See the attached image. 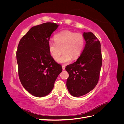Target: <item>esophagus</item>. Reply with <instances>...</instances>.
Masks as SVG:
<instances>
[{"mask_svg":"<svg viewBox=\"0 0 124 124\" xmlns=\"http://www.w3.org/2000/svg\"><path fill=\"white\" fill-rule=\"evenodd\" d=\"M65 66H64V65H62V70H64L65 69Z\"/></svg>","mask_w":124,"mask_h":124,"instance_id":"1","label":"esophagus"}]
</instances>
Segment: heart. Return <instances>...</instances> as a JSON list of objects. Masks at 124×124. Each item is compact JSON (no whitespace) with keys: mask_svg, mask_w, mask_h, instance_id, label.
<instances>
[{"mask_svg":"<svg viewBox=\"0 0 124 124\" xmlns=\"http://www.w3.org/2000/svg\"><path fill=\"white\" fill-rule=\"evenodd\" d=\"M55 41L48 42V50L52 57L61 63H67L71 61L72 57L77 59L83 52L85 44V38L80 33H76L65 30L57 33L54 36ZM63 50H62V48Z\"/></svg>","mask_w":124,"mask_h":124,"instance_id":"1","label":"heart"}]
</instances>
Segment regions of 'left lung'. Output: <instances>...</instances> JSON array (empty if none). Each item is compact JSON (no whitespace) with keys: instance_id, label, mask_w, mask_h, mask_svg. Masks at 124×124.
<instances>
[{"instance_id":"8db88e82","label":"left lung","mask_w":124,"mask_h":124,"mask_svg":"<svg viewBox=\"0 0 124 124\" xmlns=\"http://www.w3.org/2000/svg\"><path fill=\"white\" fill-rule=\"evenodd\" d=\"M83 35L86 42L83 52L76 62L66 67L69 73L67 89L76 97L87 94L96 87L102 63L98 39L91 32H84Z\"/></svg>"}]
</instances>
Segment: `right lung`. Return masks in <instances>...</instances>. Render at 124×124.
Returning <instances> with one entry per match:
<instances>
[{
  "mask_svg": "<svg viewBox=\"0 0 124 124\" xmlns=\"http://www.w3.org/2000/svg\"><path fill=\"white\" fill-rule=\"evenodd\" d=\"M58 26L47 22L33 26L18 45L16 59L19 78L26 91L37 97L49 94L62 71L48 50L50 37Z\"/></svg>",
  "mask_w": 124,
  "mask_h": 124,
  "instance_id": "1",
  "label": "right lung"
}]
</instances>
